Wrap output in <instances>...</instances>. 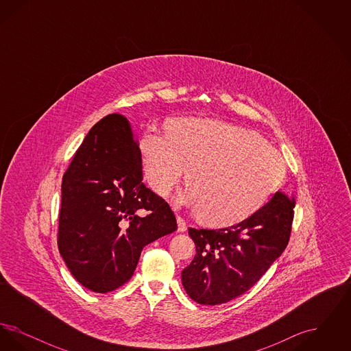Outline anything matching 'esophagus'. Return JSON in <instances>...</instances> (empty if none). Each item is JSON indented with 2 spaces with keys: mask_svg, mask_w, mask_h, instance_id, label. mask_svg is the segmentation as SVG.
<instances>
[{
  "mask_svg": "<svg viewBox=\"0 0 351 351\" xmlns=\"http://www.w3.org/2000/svg\"><path fill=\"white\" fill-rule=\"evenodd\" d=\"M176 221H178V230L179 232H185L186 230V222L182 216H176Z\"/></svg>",
  "mask_w": 351,
  "mask_h": 351,
  "instance_id": "esophagus-1",
  "label": "esophagus"
}]
</instances>
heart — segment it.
Masks as SVG:
<instances>
[{"label": "heart", "instance_id": "b5f03b06", "mask_svg": "<svg viewBox=\"0 0 351 351\" xmlns=\"http://www.w3.org/2000/svg\"><path fill=\"white\" fill-rule=\"evenodd\" d=\"M151 188L168 193L189 168V191L179 197L199 209L202 222L230 226L254 215L283 178V158L258 134L210 118H175L167 132L149 128L141 138Z\"/></svg>", "mask_w": 351, "mask_h": 351}]
</instances>
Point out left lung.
I'll return each mask as SVG.
<instances>
[{
	"instance_id": "8db88e82",
	"label": "left lung",
	"mask_w": 351,
	"mask_h": 351,
	"mask_svg": "<svg viewBox=\"0 0 351 351\" xmlns=\"http://www.w3.org/2000/svg\"><path fill=\"white\" fill-rule=\"evenodd\" d=\"M295 199L276 192L250 217L223 229H193L196 255L182 272L192 300L217 305L249 291L285 250Z\"/></svg>"
}]
</instances>
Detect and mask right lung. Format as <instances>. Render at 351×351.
Masks as SVG:
<instances>
[{
	"instance_id": "add662e5",
	"label": "right lung",
	"mask_w": 351,
	"mask_h": 351,
	"mask_svg": "<svg viewBox=\"0 0 351 351\" xmlns=\"http://www.w3.org/2000/svg\"><path fill=\"white\" fill-rule=\"evenodd\" d=\"M142 179L130 122L118 113L89 130L63 175L59 252L73 278L93 292L123 285L142 249L178 229L169 205Z\"/></svg>"
}]
</instances>
